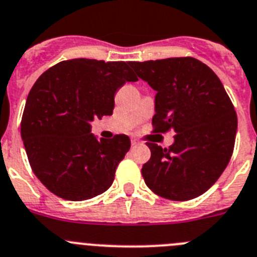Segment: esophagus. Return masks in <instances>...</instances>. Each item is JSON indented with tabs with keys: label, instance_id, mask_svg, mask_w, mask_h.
<instances>
[{
	"label": "esophagus",
	"instance_id": "1",
	"mask_svg": "<svg viewBox=\"0 0 257 257\" xmlns=\"http://www.w3.org/2000/svg\"><path fill=\"white\" fill-rule=\"evenodd\" d=\"M131 144H133V147H136V145L140 144V141L136 140V139H133V140H131Z\"/></svg>",
	"mask_w": 257,
	"mask_h": 257
}]
</instances>
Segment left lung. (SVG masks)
Masks as SVG:
<instances>
[{
	"mask_svg": "<svg viewBox=\"0 0 257 257\" xmlns=\"http://www.w3.org/2000/svg\"><path fill=\"white\" fill-rule=\"evenodd\" d=\"M157 91L155 133L175 131L167 149L148 143L152 157L141 169L148 187L164 199L186 201L216 182L233 153L237 114L219 77L192 57L130 62Z\"/></svg>",
	"mask_w": 257,
	"mask_h": 257,
	"instance_id": "left-lung-1",
	"label": "left lung"
}]
</instances>
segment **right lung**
<instances>
[{
  "instance_id": "1",
  "label": "right lung",
  "mask_w": 257,
  "mask_h": 257,
  "mask_svg": "<svg viewBox=\"0 0 257 257\" xmlns=\"http://www.w3.org/2000/svg\"><path fill=\"white\" fill-rule=\"evenodd\" d=\"M128 62L75 58L47 70L28 95L21 139L34 175L52 194L82 201L107 191L130 150L126 135L91 134V122L110 116L114 94L138 81Z\"/></svg>"
}]
</instances>
